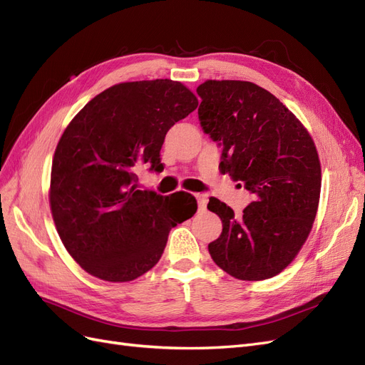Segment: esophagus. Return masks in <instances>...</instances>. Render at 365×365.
<instances>
[{
	"label": "esophagus",
	"mask_w": 365,
	"mask_h": 365,
	"mask_svg": "<svg viewBox=\"0 0 365 365\" xmlns=\"http://www.w3.org/2000/svg\"><path fill=\"white\" fill-rule=\"evenodd\" d=\"M195 196H196V201H197V207H200V210L202 212V210H205V207H207V197L201 193H196Z\"/></svg>",
	"instance_id": "34e87169"
}]
</instances>
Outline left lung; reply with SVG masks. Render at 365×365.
I'll return each instance as SVG.
<instances>
[{"mask_svg":"<svg viewBox=\"0 0 365 365\" xmlns=\"http://www.w3.org/2000/svg\"><path fill=\"white\" fill-rule=\"evenodd\" d=\"M196 93L204 132L224 146L220 172L254 195L240 216L210 200L208 210L222 220L210 256L239 280L271 279L295 259L312 230L322 192L315 143L302 121L256 83L205 81Z\"/></svg>","mask_w":365,"mask_h":365,"instance_id":"8db88e82","label":"left lung"}]
</instances>
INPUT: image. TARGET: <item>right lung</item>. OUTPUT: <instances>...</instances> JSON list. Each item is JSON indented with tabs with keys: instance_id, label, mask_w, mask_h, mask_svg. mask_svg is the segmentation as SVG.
<instances>
[{
	"instance_id": "obj_1",
	"label": "right lung",
	"mask_w": 365,
	"mask_h": 365,
	"mask_svg": "<svg viewBox=\"0 0 365 365\" xmlns=\"http://www.w3.org/2000/svg\"><path fill=\"white\" fill-rule=\"evenodd\" d=\"M197 106L170 79L123 82L88 102L54 150L50 208L63 247L106 282H130L158 263L169 231L192 217L173 195L138 190L143 165L161 170L168 130Z\"/></svg>"
}]
</instances>
